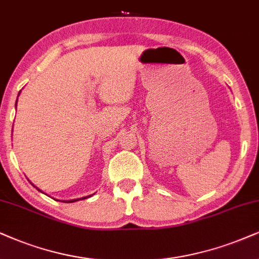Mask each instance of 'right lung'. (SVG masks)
<instances>
[{
	"mask_svg": "<svg viewBox=\"0 0 259 259\" xmlns=\"http://www.w3.org/2000/svg\"><path fill=\"white\" fill-rule=\"evenodd\" d=\"M18 101V100H17ZM37 188V187H36ZM37 190H38V188H37ZM40 191V190H39ZM40 192H41V191H40ZM89 197H91V196H89ZM89 197H84V198H79V199H86V198H89ZM79 199H72V200H67V202H65V200H63V202H65V203H73V202H76V200H79Z\"/></svg>",
	"mask_w": 259,
	"mask_h": 259,
	"instance_id": "right-lung-1",
	"label": "right lung"
}]
</instances>
